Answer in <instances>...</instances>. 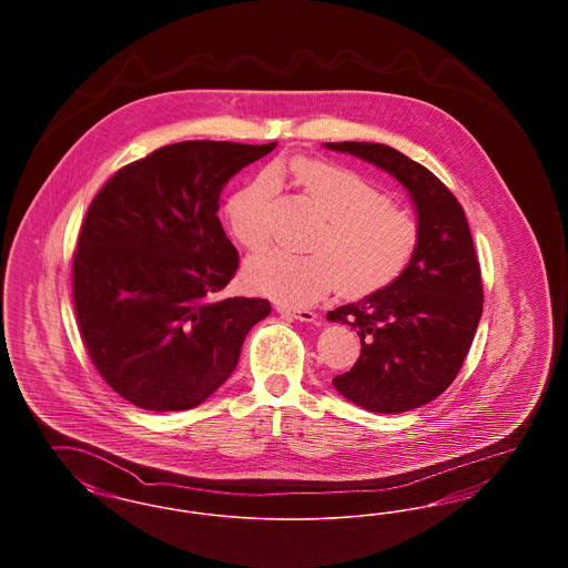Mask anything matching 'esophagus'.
Returning a JSON list of instances; mask_svg holds the SVG:
<instances>
[{"mask_svg":"<svg viewBox=\"0 0 568 568\" xmlns=\"http://www.w3.org/2000/svg\"><path fill=\"white\" fill-rule=\"evenodd\" d=\"M276 311H278V313H285V315H290V317H294L297 322H306V324L317 322V313H313L311 308H287V306H278Z\"/></svg>","mask_w":568,"mask_h":568,"instance_id":"1","label":"esophagus"}]
</instances>
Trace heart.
<instances>
[{"label": "heart", "mask_w": 568, "mask_h": 568, "mask_svg": "<svg viewBox=\"0 0 568 568\" xmlns=\"http://www.w3.org/2000/svg\"><path fill=\"white\" fill-rule=\"evenodd\" d=\"M276 176H290L327 219L315 253L271 248L246 264V283L281 304H313L345 287L364 296L387 287L405 272L415 246L417 225L405 211L385 202L366 179L336 163L292 158L272 165L225 204L232 236L248 251L271 241L272 200Z\"/></svg>", "instance_id": "1"}]
</instances>
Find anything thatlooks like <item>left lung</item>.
Instances as JSON below:
<instances>
[{
  "label": "left lung",
  "instance_id": "8db88e82",
  "mask_svg": "<svg viewBox=\"0 0 568 568\" xmlns=\"http://www.w3.org/2000/svg\"><path fill=\"white\" fill-rule=\"evenodd\" d=\"M392 174L417 216V246L405 272L368 296L327 313L359 336L349 373L332 378L353 405L405 413L440 396L462 368L484 313L481 271L456 195L430 170L375 142H325Z\"/></svg>",
  "mask_w": 568,
  "mask_h": 568
}]
</instances>
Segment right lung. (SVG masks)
I'll return each instance as SVG.
<instances>
[{"label":"right lung","instance_id":"obj_1","mask_svg":"<svg viewBox=\"0 0 568 568\" xmlns=\"http://www.w3.org/2000/svg\"><path fill=\"white\" fill-rule=\"evenodd\" d=\"M274 146L168 144L93 197L74 255V308L95 368L138 408L202 405L271 315L262 297L216 300L239 268L216 211L227 181Z\"/></svg>","mask_w":568,"mask_h":568}]
</instances>
